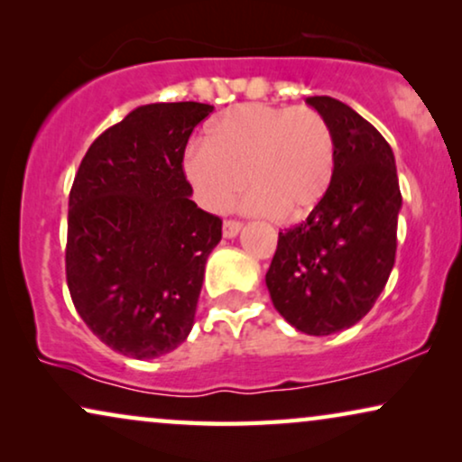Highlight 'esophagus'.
<instances>
[{
  "instance_id": "1",
  "label": "esophagus",
  "mask_w": 462,
  "mask_h": 462,
  "mask_svg": "<svg viewBox=\"0 0 462 462\" xmlns=\"http://www.w3.org/2000/svg\"><path fill=\"white\" fill-rule=\"evenodd\" d=\"M242 223H239V220H225L223 223V237H226V239H231V237H236L239 231H242Z\"/></svg>"
}]
</instances>
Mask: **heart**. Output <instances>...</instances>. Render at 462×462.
I'll use <instances>...</instances> for the list:
<instances>
[{
	"instance_id": "obj_1",
	"label": "heart",
	"mask_w": 462,
	"mask_h": 462,
	"mask_svg": "<svg viewBox=\"0 0 462 462\" xmlns=\"http://www.w3.org/2000/svg\"><path fill=\"white\" fill-rule=\"evenodd\" d=\"M330 124L309 106L239 105L214 119L206 143L187 149L185 176L206 210L223 212L244 191L245 206L290 223L324 199L334 179Z\"/></svg>"
}]
</instances>
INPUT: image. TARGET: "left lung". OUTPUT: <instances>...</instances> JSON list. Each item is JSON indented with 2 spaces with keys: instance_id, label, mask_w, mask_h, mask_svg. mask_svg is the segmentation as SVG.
<instances>
[{
  "instance_id": "8db88e82",
  "label": "left lung",
  "mask_w": 462,
  "mask_h": 462,
  "mask_svg": "<svg viewBox=\"0 0 462 462\" xmlns=\"http://www.w3.org/2000/svg\"><path fill=\"white\" fill-rule=\"evenodd\" d=\"M307 105L332 128L334 179L307 220L280 233L264 282L290 326L328 337L356 326L381 296L402 193L393 151L374 125L337 98L309 97Z\"/></svg>"
}]
</instances>
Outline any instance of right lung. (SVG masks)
I'll return each mask as SVG.
<instances>
[{"mask_svg":"<svg viewBox=\"0 0 462 462\" xmlns=\"http://www.w3.org/2000/svg\"><path fill=\"white\" fill-rule=\"evenodd\" d=\"M204 103L136 106L90 144L69 193L67 286L113 351L151 359L191 332L223 220L198 208L182 170Z\"/></svg>","mask_w":462,"mask_h":462,"instance_id":"1","label":"right lung"}]
</instances>
